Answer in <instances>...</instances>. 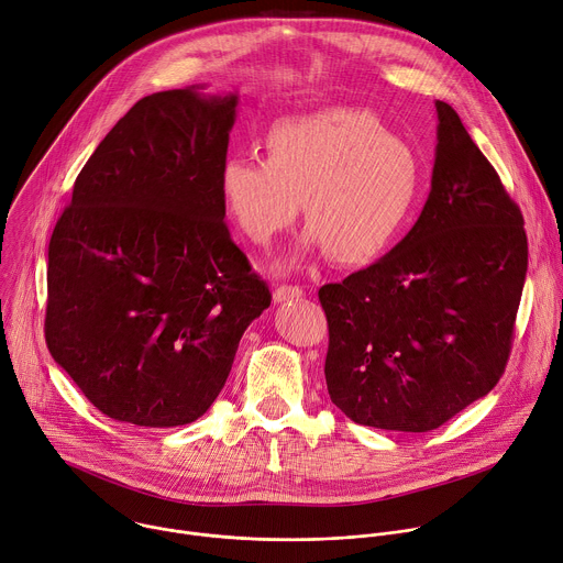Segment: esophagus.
<instances>
[{
	"label": "esophagus",
	"mask_w": 563,
	"mask_h": 563,
	"mask_svg": "<svg viewBox=\"0 0 563 563\" xmlns=\"http://www.w3.org/2000/svg\"><path fill=\"white\" fill-rule=\"evenodd\" d=\"M301 295H303V290L299 286H279V288H275L273 299H275V303H284V301L299 299Z\"/></svg>",
	"instance_id": "34e87169"
}]
</instances>
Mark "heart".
<instances>
[{
	"instance_id": "b5f03b06",
	"label": "heart",
	"mask_w": 563,
	"mask_h": 563,
	"mask_svg": "<svg viewBox=\"0 0 563 563\" xmlns=\"http://www.w3.org/2000/svg\"><path fill=\"white\" fill-rule=\"evenodd\" d=\"M412 146L373 112L330 108L286 118L266 133V157L235 153L219 168V195L238 229L271 246L303 201V251L368 264L404 233L423 192Z\"/></svg>"
}]
</instances>
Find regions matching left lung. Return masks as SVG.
I'll list each match as a JSON object with an SVG mask.
<instances>
[{
  "label": "left lung",
  "mask_w": 563,
  "mask_h": 563,
  "mask_svg": "<svg viewBox=\"0 0 563 563\" xmlns=\"http://www.w3.org/2000/svg\"><path fill=\"white\" fill-rule=\"evenodd\" d=\"M434 108V166L415 227L373 266L319 288L328 395L355 423L384 430H434L495 388L528 271L519 206L455 108Z\"/></svg>",
  "instance_id": "obj_1"
}]
</instances>
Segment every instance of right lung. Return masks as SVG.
I'll return each instance as SVG.
<instances>
[{
  "label": "right lung",
  "instance_id": "obj_1",
  "mask_svg": "<svg viewBox=\"0 0 563 563\" xmlns=\"http://www.w3.org/2000/svg\"><path fill=\"white\" fill-rule=\"evenodd\" d=\"M140 99L75 179L48 244L46 344L110 419L173 428L229 379L268 286L223 223L238 90Z\"/></svg>",
  "mask_w": 563,
  "mask_h": 563
}]
</instances>
